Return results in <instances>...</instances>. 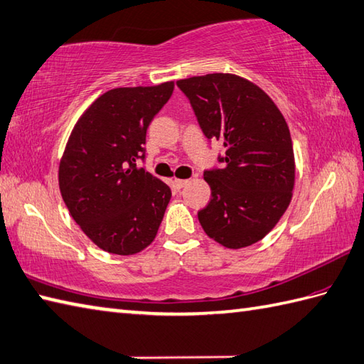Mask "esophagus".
<instances>
[{"instance_id": "esophagus-1", "label": "esophagus", "mask_w": 364, "mask_h": 364, "mask_svg": "<svg viewBox=\"0 0 364 364\" xmlns=\"http://www.w3.org/2000/svg\"><path fill=\"white\" fill-rule=\"evenodd\" d=\"M190 181L188 179H174L173 181V183H174V187L176 188H183L185 185H187Z\"/></svg>"}]
</instances>
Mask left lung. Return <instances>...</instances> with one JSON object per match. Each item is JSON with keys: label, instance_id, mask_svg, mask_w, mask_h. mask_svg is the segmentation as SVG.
Returning a JSON list of instances; mask_svg holds the SVG:
<instances>
[{"label": "left lung", "instance_id": "obj_1", "mask_svg": "<svg viewBox=\"0 0 364 364\" xmlns=\"http://www.w3.org/2000/svg\"><path fill=\"white\" fill-rule=\"evenodd\" d=\"M208 140H221L223 168L204 171L212 199L198 218L229 249L260 241L291 203L294 152L289 129L260 87L230 73L177 80Z\"/></svg>", "mask_w": 364, "mask_h": 364}]
</instances>
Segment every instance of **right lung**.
<instances>
[{
	"mask_svg": "<svg viewBox=\"0 0 364 364\" xmlns=\"http://www.w3.org/2000/svg\"><path fill=\"white\" fill-rule=\"evenodd\" d=\"M174 82L119 87L101 95L71 131L59 165L63 203L93 243L132 255L154 241L171 190L135 161L144 159L148 126Z\"/></svg>",
	"mask_w": 364,
	"mask_h": 364,
	"instance_id": "obj_1",
	"label": "right lung"
}]
</instances>
